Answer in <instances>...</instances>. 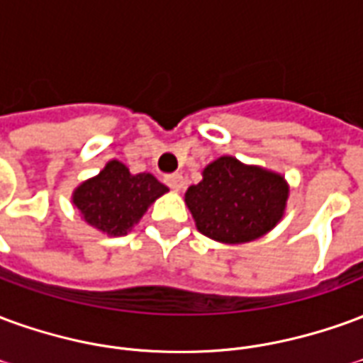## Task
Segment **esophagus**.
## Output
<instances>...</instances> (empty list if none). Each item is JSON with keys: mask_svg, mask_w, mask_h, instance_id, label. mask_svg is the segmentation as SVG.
Returning a JSON list of instances; mask_svg holds the SVG:
<instances>
[{"mask_svg": "<svg viewBox=\"0 0 363 363\" xmlns=\"http://www.w3.org/2000/svg\"><path fill=\"white\" fill-rule=\"evenodd\" d=\"M167 186L174 192H181L184 189V179H182V174H167L165 177Z\"/></svg>", "mask_w": 363, "mask_h": 363, "instance_id": "1", "label": "esophagus"}]
</instances>
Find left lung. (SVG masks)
Instances as JSON below:
<instances>
[{
	"mask_svg": "<svg viewBox=\"0 0 363 363\" xmlns=\"http://www.w3.org/2000/svg\"><path fill=\"white\" fill-rule=\"evenodd\" d=\"M288 194L281 174L223 155L206 167L202 181L189 186L184 202L202 235L241 245L276 228Z\"/></svg>",
	"mask_w": 363,
	"mask_h": 363,
	"instance_id": "8db88e82",
	"label": "left lung"
}]
</instances>
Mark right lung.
<instances>
[{
	"label": "right lung",
	"instance_id": "obj_1",
	"mask_svg": "<svg viewBox=\"0 0 363 363\" xmlns=\"http://www.w3.org/2000/svg\"><path fill=\"white\" fill-rule=\"evenodd\" d=\"M165 192L169 189L153 174H132L124 163L112 159L96 177L74 190L72 200L91 228L118 237L126 235Z\"/></svg>",
	"mask_w": 363,
	"mask_h": 363
}]
</instances>
